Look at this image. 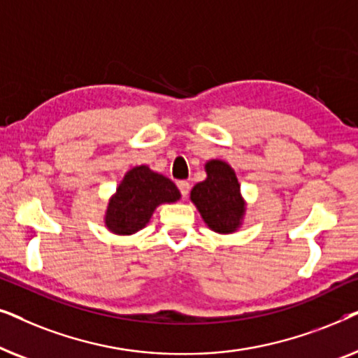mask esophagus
Returning a JSON list of instances; mask_svg holds the SVG:
<instances>
[{"instance_id": "1", "label": "esophagus", "mask_w": 358, "mask_h": 358, "mask_svg": "<svg viewBox=\"0 0 358 358\" xmlns=\"http://www.w3.org/2000/svg\"><path fill=\"white\" fill-rule=\"evenodd\" d=\"M178 189H179V192H180V195H182V197H187V194L190 190V184L187 182V180H179Z\"/></svg>"}]
</instances>
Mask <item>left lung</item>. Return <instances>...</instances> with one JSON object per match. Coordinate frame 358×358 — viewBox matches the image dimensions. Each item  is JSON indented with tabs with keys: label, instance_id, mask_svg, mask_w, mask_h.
<instances>
[{
	"label": "left lung",
	"instance_id": "8db88e82",
	"mask_svg": "<svg viewBox=\"0 0 358 358\" xmlns=\"http://www.w3.org/2000/svg\"><path fill=\"white\" fill-rule=\"evenodd\" d=\"M207 179L195 184L190 199L203 222L217 233H233L239 227L244 202L234 171L223 161H208Z\"/></svg>",
	"mask_w": 358,
	"mask_h": 358
}]
</instances>
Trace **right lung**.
I'll list each match as a JSON object with an SVG mask.
<instances>
[{
  "label": "right lung",
  "mask_w": 358,
  "mask_h": 358,
  "mask_svg": "<svg viewBox=\"0 0 358 358\" xmlns=\"http://www.w3.org/2000/svg\"><path fill=\"white\" fill-rule=\"evenodd\" d=\"M179 197L173 180L153 173L148 166H136L125 174L109 202L106 224L117 234L136 233L150 222L159 203L176 202Z\"/></svg>",
  "instance_id": "1"
}]
</instances>
